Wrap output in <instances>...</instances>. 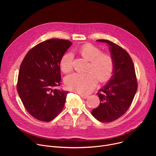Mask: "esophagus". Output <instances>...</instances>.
Wrapping results in <instances>:
<instances>
[{
    "mask_svg": "<svg viewBox=\"0 0 156 156\" xmlns=\"http://www.w3.org/2000/svg\"><path fill=\"white\" fill-rule=\"evenodd\" d=\"M80 96H81V98L82 99H87V98H88V96H87V95H83V94H80Z\"/></svg>",
    "mask_w": 156,
    "mask_h": 156,
    "instance_id": "1",
    "label": "esophagus"
}]
</instances>
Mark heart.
<instances>
[{
    "label": "heart",
    "instance_id": "b5f03b06",
    "mask_svg": "<svg viewBox=\"0 0 156 156\" xmlns=\"http://www.w3.org/2000/svg\"><path fill=\"white\" fill-rule=\"evenodd\" d=\"M83 57L90 61L86 73L76 72L65 78V84L68 90L86 94L91 92L97 86L98 78L100 81H107L112 75L114 70V62L108 54L102 53L98 47L86 44L80 49ZM73 55L72 52L65 54L60 62V68L64 73L73 69Z\"/></svg>",
    "mask_w": 156,
    "mask_h": 156
}]
</instances>
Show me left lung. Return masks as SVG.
<instances>
[{
    "label": "left lung",
    "mask_w": 156,
    "mask_h": 156,
    "mask_svg": "<svg viewBox=\"0 0 156 156\" xmlns=\"http://www.w3.org/2000/svg\"><path fill=\"white\" fill-rule=\"evenodd\" d=\"M109 46L114 62L113 75L98 93L101 102L91 114L101 122H113L122 116L130 107L138 89L135 66L128 53L108 40L98 39Z\"/></svg>",
    "instance_id": "left-lung-1"
}]
</instances>
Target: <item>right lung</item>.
I'll return each mask as SVG.
<instances>
[{
  "label": "right lung",
  "mask_w": 156,
  "mask_h": 156,
  "mask_svg": "<svg viewBox=\"0 0 156 156\" xmlns=\"http://www.w3.org/2000/svg\"><path fill=\"white\" fill-rule=\"evenodd\" d=\"M72 42L51 39L30 49L19 70L17 92L28 112L42 122L55 119L63 108L69 91L55 88L61 81L60 62Z\"/></svg>",
  "instance_id": "add662e5"
}]
</instances>
